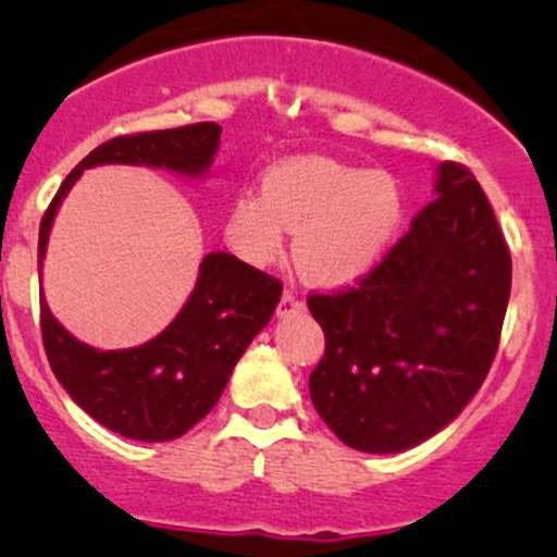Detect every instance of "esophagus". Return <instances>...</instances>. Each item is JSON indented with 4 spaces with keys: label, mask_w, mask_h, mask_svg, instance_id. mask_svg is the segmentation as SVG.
Instances as JSON below:
<instances>
[{
    "label": "esophagus",
    "mask_w": 557,
    "mask_h": 557,
    "mask_svg": "<svg viewBox=\"0 0 557 557\" xmlns=\"http://www.w3.org/2000/svg\"><path fill=\"white\" fill-rule=\"evenodd\" d=\"M304 309V298L298 296V290H293V287H287L283 293V298H280V306H277V314L280 317H287V314H296V311Z\"/></svg>",
    "instance_id": "esophagus-1"
}]
</instances>
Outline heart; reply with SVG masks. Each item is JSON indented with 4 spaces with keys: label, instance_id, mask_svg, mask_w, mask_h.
<instances>
[{
    "label": "heart",
    "instance_id": "obj_1",
    "mask_svg": "<svg viewBox=\"0 0 557 557\" xmlns=\"http://www.w3.org/2000/svg\"><path fill=\"white\" fill-rule=\"evenodd\" d=\"M400 216V185L387 172L300 157L274 164L261 196L240 194L230 203L225 238L248 264L270 267L290 230L298 272L314 285L341 287L380 264Z\"/></svg>",
    "mask_w": 557,
    "mask_h": 557
}]
</instances>
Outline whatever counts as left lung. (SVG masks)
Returning a JSON list of instances; mask_svg holds the SVG:
<instances>
[{
    "instance_id": "left-lung-1",
    "label": "left lung",
    "mask_w": 557,
    "mask_h": 557,
    "mask_svg": "<svg viewBox=\"0 0 557 557\" xmlns=\"http://www.w3.org/2000/svg\"><path fill=\"white\" fill-rule=\"evenodd\" d=\"M434 194L367 277L309 296L324 332L311 400L356 450L398 453L430 440L474 398L497 354L508 243L463 164H440Z\"/></svg>"
}]
</instances>
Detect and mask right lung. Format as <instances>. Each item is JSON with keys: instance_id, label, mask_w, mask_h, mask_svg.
I'll return each mask as SVG.
<instances>
[{"instance_id": "obj_1", "label": "right lung", "mask_w": 557, "mask_h": 557, "mask_svg": "<svg viewBox=\"0 0 557 557\" xmlns=\"http://www.w3.org/2000/svg\"><path fill=\"white\" fill-rule=\"evenodd\" d=\"M222 127L196 123L117 136L96 146L65 177L38 227V259L62 198L96 164H144L185 177L212 168ZM283 283L225 251L207 253L181 314L154 341L125 350H96L75 341L41 298V337L49 367L88 417L144 443L175 440L220 400L248 343L267 327Z\"/></svg>"}]
</instances>
